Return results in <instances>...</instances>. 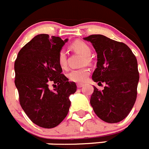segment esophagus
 Returning a JSON list of instances; mask_svg holds the SVG:
<instances>
[{
	"instance_id": "34e87169",
	"label": "esophagus",
	"mask_w": 149,
	"mask_h": 149,
	"mask_svg": "<svg viewBox=\"0 0 149 149\" xmlns=\"http://www.w3.org/2000/svg\"><path fill=\"white\" fill-rule=\"evenodd\" d=\"M83 86H84V84H77V88H81Z\"/></svg>"
}]
</instances>
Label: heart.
<instances>
[{"mask_svg": "<svg viewBox=\"0 0 149 149\" xmlns=\"http://www.w3.org/2000/svg\"><path fill=\"white\" fill-rule=\"evenodd\" d=\"M70 48L77 53L86 56V60H89V56L91 54V48L86 43L82 41L77 40L72 42L70 45ZM57 62L60 66L63 68H65L67 66V55L65 50L61 49L59 51L57 54ZM89 75V70L88 68H82L73 69L68 72V77L69 81L75 83L84 82L87 79Z\"/></svg>", "mask_w": 149, "mask_h": 149, "instance_id": "heart-1", "label": "heart"}]
</instances>
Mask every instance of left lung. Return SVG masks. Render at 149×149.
Wrapping results in <instances>:
<instances>
[{
  "label": "left lung",
  "mask_w": 149,
  "mask_h": 149,
  "mask_svg": "<svg viewBox=\"0 0 149 149\" xmlns=\"http://www.w3.org/2000/svg\"><path fill=\"white\" fill-rule=\"evenodd\" d=\"M90 42L97 53V68L93 80L106 84L104 89L94 86L90 104L101 120L116 123L131 112L136 99L139 75L137 60L128 46L103 35H90Z\"/></svg>",
  "instance_id": "1"
}]
</instances>
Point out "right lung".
<instances>
[{
  "mask_svg": "<svg viewBox=\"0 0 149 149\" xmlns=\"http://www.w3.org/2000/svg\"><path fill=\"white\" fill-rule=\"evenodd\" d=\"M67 41L48 34L36 36L20 50L15 61L19 102L29 119L39 127L58 125L69 110V95L77 90L75 83L62 74L57 62L59 51Z\"/></svg>",
  "mask_w": 149,
  "mask_h": 149,
  "instance_id": "right-lung-1",
  "label": "right lung"
}]
</instances>
